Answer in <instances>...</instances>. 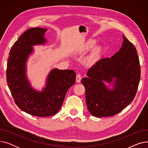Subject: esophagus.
Wrapping results in <instances>:
<instances>
[{"instance_id":"34e87169","label":"esophagus","mask_w":148,"mask_h":148,"mask_svg":"<svg viewBox=\"0 0 148 148\" xmlns=\"http://www.w3.org/2000/svg\"><path fill=\"white\" fill-rule=\"evenodd\" d=\"M82 80V76L80 74H77L76 76V82L77 83H80V81Z\"/></svg>"}]
</instances>
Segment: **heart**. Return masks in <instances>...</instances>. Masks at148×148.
<instances>
[{
    "label": "heart",
    "instance_id": "heart-1",
    "mask_svg": "<svg viewBox=\"0 0 148 148\" xmlns=\"http://www.w3.org/2000/svg\"><path fill=\"white\" fill-rule=\"evenodd\" d=\"M96 43H97V42L95 40H89L83 45V47L82 49V50L84 51V50H88L92 47H94ZM101 53V48L100 47H96L94 50V51H92V54H90V56L89 57V58H88L89 63H90V64L94 63V62H96L100 57Z\"/></svg>",
    "mask_w": 148,
    "mask_h": 148
}]
</instances>
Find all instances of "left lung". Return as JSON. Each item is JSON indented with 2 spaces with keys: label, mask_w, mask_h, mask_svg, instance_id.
Here are the masks:
<instances>
[{
  "label": "left lung",
  "mask_w": 148,
  "mask_h": 148,
  "mask_svg": "<svg viewBox=\"0 0 148 148\" xmlns=\"http://www.w3.org/2000/svg\"><path fill=\"white\" fill-rule=\"evenodd\" d=\"M121 48L113 56L100 59L81 80L90 114L97 118L121 112L134 99L140 79V66L134 45L123 35ZM105 82L114 84L108 88Z\"/></svg>",
  "instance_id": "left-lung-1"
}]
</instances>
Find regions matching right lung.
<instances>
[{"mask_svg": "<svg viewBox=\"0 0 148 148\" xmlns=\"http://www.w3.org/2000/svg\"><path fill=\"white\" fill-rule=\"evenodd\" d=\"M47 29L30 28L12 45L8 59L6 80L14 101L23 111L38 117L53 116L64 102L68 90L75 82L73 70H51L42 91L35 90L26 76V62L34 52L32 46L43 45Z\"/></svg>", "mask_w": 148, "mask_h": 148, "instance_id": "1", "label": "right lung"}]
</instances>
